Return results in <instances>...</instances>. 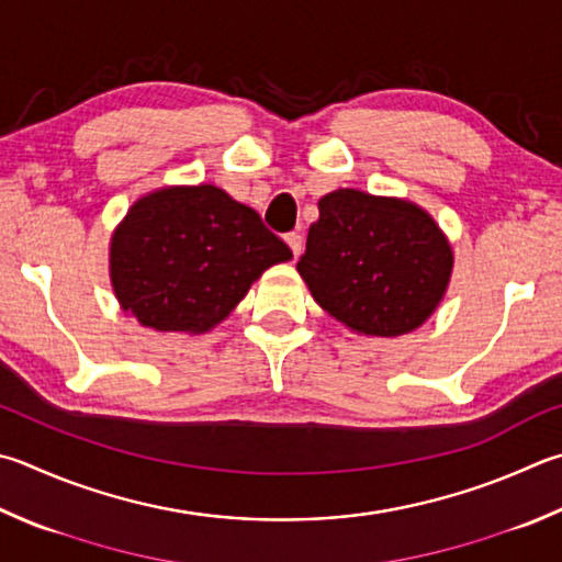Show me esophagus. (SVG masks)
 <instances>
[{
    "label": "esophagus",
    "mask_w": 562,
    "mask_h": 562,
    "mask_svg": "<svg viewBox=\"0 0 562 562\" xmlns=\"http://www.w3.org/2000/svg\"><path fill=\"white\" fill-rule=\"evenodd\" d=\"M284 243L290 246L294 258H300V252H302V236H300V233H288V236H284Z\"/></svg>",
    "instance_id": "esophagus-1"
}]
</instances>
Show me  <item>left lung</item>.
Returning <instances> with one entry per match:
<instances>
[{
	"label": "left lung",
	"mask_w": 562,
	"mask_h": 562,
	"mask_svg": "<svg viewBox=\"0 0 562 562\" xmlns=\"http://www.w3.org/2000/svg\"><path fill=\"white\" fill-rule=\"evenodd\" d=\"M297 270L319 307L353 331L401 336L440 304L452 250L413 203L339 189L319 201Z\"/></svg>",
	"instance_id": "1"
}]
</instances>
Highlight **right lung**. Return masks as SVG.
I'll use <instances>...</instances> for the list:
<instances>
[{"mask_svg": "<svg viewBox=\"0 0 562 562\" xmlns=\"http://www.w3.org/2000/svg\"><path fill=\"white\" fill-rule=\"evenodd\" d=\"M292 258L246 203L211 183L139 199L112 236L110 278L122 310L157 331H206L265 268Z\"/></svg>", "mask_w": 562, "mask_h": 562, "instance_id": "1", "label": "right lung"}]
</instances>
